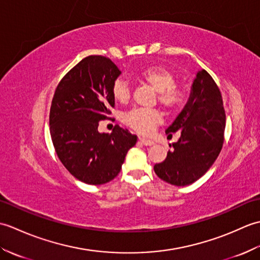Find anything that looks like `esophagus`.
Here are the masks:
<instances>
[{"mask_svg": "<svg viewBox=\"0 0 260 260\" xmlns=\"http://www.w3.org/2000/svg\"><path fill=\"white\" fill-rule=\"evenodd\" d=\"M140 142L142 143L143 145H145V146H152V145H154V142L153 141L144 139V137H140Z\"/></svg>", "mask_w": 260, "mask_h": 260, "instance_id": "34e87169", "label": "esophagus"}]
</instances>
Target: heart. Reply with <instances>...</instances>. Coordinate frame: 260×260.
<instances>
[{"instance_id":"1","label":"heart","mask_w":260,"mask_h":260,"mask_svg":"<svg viewBox=\"0 0 260 260\" xmlns=\"http://www.w3.org/2000/svg\"><path fill=\"white\" fill-rule=\"evenodd\" d=\"M136 77L157 92V101L164 108L173 112L183 105L185 99L184 92L181 88L174 85V76L168 69L159 66H148L139 71ZM129 95V86L125 80L118 79L114 82L113 96L116 101L125 103L128 101ZM123 120L131 128L145 134L161 121V117L155 110L136 108L125 114Z\"/></svg>"}]
</instances>
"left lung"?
I'll use <instances>...</instances> for the list:
<instances>
[{
    "label": "left lung",
    "instance_id": "8db88e82",
    "mask_svg": "<svg viewBox=\"0 0 260 260\" xmlns=\"http://www.w3.org/2000/svg\"><path fill=\"white\" fill-rule=\"evenodd\" d=\"M225 114L221 92L206 70L198 71L189 101L165 133L180 131L174 150L154 165L159 179L184 186L199 180L212 167L223 144Z\"/></svg>",
    "mask_w": 260,
    "mask_h": 260
}]
</instances>
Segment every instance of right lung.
Here are the masks:
<instances>
[{"mask_svg":"<svg viewBox=\"0 0 260 260\" xmlns=\"http://www.w3.org/2000/svg\"><path fill=\"white\" fill-rule=\"evenodd\" d=\"M120 70L112 60L89 56L59 82L51 103L49 124L54 150L77 180L99 185L120 172L137 136L118 125L110 134L99 133V121L114 107L113 85Z\"/></svg>","mask_w":260,"mask_h":260,"instance_id":"right-lung-1","label":"right lung"}]
</instances>
